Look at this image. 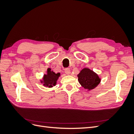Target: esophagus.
<instances>
[{
  "instance_id": "34e87169",
  "label": "esophagus",
  "mask_w": 134,
  "mask_h": 134,
  "mask_svg": "<svg viewBox=\"0 0 134 134\" xmlns=\"http://www.w3.org/2000/svg\"><path fill=\"white\" fill-rule=\"evenodd\" d=\"M64 72H65V73L67 74V75H70L71 73L70 69L69 68H66L64 69Z\"/></svg>"
}]
</instances>
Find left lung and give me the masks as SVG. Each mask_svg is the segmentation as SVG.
I'll return each instance as SVG.
<instances>
[{
    "label": "left lung",
    "instance_id": "8db88e82",
    "mask_svg": "<svg viewBox=\"0 0 134 134\" xmlns=\"http://www.w3.org/2000/svg\"><path fill=\"white\" fill-rule=\"evenodd\" d=\"M78 81L84 88L88 90L96 88L100 82L97 74L89 68L83 69L78 75Z\"/></svg>",
    "mask_w": 134,
    "mask_h": 134
}]
</instances>
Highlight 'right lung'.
I'll list each match as a JSON object with an SVG mask.
<instances>
[{"label": "right lung", "mask_w": 134, "mask_h": 134, "mask_svg": "<svg viewBox=\"0 0 134 134\" xmlns=\"http://www.w3.org/2000/svg\"><path fill=\"white\" fill-rule=\"evenodd\" d=\"M60 76V73H55L51 71L50 68H48L47 75H44L43 78V86L48 87H52L55 86L58 77Z\"/></svg>", "instance_id": "obj_1"}]
</instances>
